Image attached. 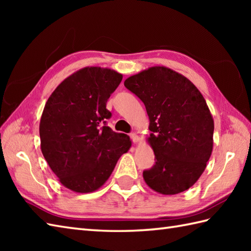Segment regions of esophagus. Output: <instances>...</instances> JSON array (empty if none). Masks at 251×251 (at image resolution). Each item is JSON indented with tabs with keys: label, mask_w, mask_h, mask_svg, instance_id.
<instances>
[{
	"label": "esophagus",
	"mask_w": 251,
	"mask_h": 251,
	"mask_svg": "<svg viewBox=\"0 0 251 251\" xmlns=\"http://www.w3.org/2000/svg\"><path fill=\"white\" fill-rule=\"evenodd\" d=\"M130 138H131V140L134 141L135 143H138V142L140 141V137L138 136L137 134H131V135H130Z\"/></svg>",
	"instance_id": "34e87169"
}]
</instances>
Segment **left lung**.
I'll use <instances>...</instances> for the list:
<instances>
[{"label":"left lung","mask_w":251,"mask_h":251,"mask_svg":"<svg viewBox=\"0 0 251 251\" xmlns=\"http://www.w3.org/2000/svg\"><path fill=\"white\" fill-rule=\"evenodd\" d=\"M124 85L142 100L150 120L147 141L156 161L143 172L146 183L163 195L190 189L214 147V119L202 95L189 78L164 66L148 68Z\"/></svg>","instance_id":"obj_1"}]
</instances>
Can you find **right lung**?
Returning a JSON list of instances; mask_svg holds the SVG:
<instances>
[{
    "instance_id": "1",
    "label": "right lung",
    "mask_w": 251,
    "mask_h": 251,
    "mask_svg": "<svg viewBox=\"0 0 251 251\" xmlns=\"http://www.w3.org/2000/svg\"><path fill=\"white\" fill-rule=\"evenodd\" d=\"M122 78L109 68L85 67L63 79L45 103L41 151L59 182L76 193L100 189L131 147L129 136L101 127L111 117L105 104Z\"/></svg>"
}]
</instances>
